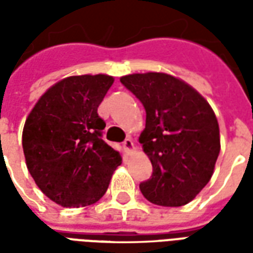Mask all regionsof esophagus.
Segmentation results:
<instances>
[{"instance_id": "1", "label": "esophagus", "mask_w": 253, "mask_h": 253, "mask_svg": "<svg viewBox=\"0 0 253 253\" xmlns=\"http://www.w3.org/2000/svg\"><path fill=\"white\" fill-rule=\"evenodd\" d=\"M123 148H125V150H126V152H132V150L135 149L131 138H126V139H125V142H123Z\"/></svg>"}]
</instances>
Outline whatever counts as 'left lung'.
<instances>
[{
    "label": "left lung",
    "instance_id": "8db88e82",
    "mask_svg": "<svg viewBox=\"0 0 253 253\" xmlns=\"http://www.w3.org/2000/svg\"><path fill=\"white\" fill-rule=\"evenodd\" d=\"M146 111L139 135L153 165L139 184L154 205L184 206L210 181L219 154V127L205 97L188 84L165 73H135L121 78Z\"/></svg>",
    "mask_w": 253,
    "mask_h": 253
}]
</instances>
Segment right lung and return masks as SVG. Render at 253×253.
<instances>
[{"label":"right lung","mask_w":253,"mask_h":253,"mask_svg":"<svg viewBox=\"0 0 253 253\" xmlns=\"http://www.w3.org/2000/svg\"><path fill=\"white\" fill-rule=\"evenodd\" d=\"M114 84L107 74L72 76L47 89L23 128L25 163L36 186L63 207L93 205L104 195L119 152L101 139L97 114Z\"/></svg>","instance_id":"1"}]
</instances>
